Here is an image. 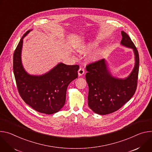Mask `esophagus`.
I'll return each mask as SVG.
<instances>
[{
  "mask_svg": "<svg viewBox=\"0 0 152 152\" xmlns=\"http://www.w3.org/2000/svg\"><path fill=\"white\" fill-rule=\"evenodd\" d=\"M78 74L79 76L83 75L84 74H85V69L82 68V67H80V68L78 71Z\"/></svg>",
  "mask_w": 152,
  "mask_h": 152,
  "instance_id": "esophagus-1",
  "label": "esophagus"
}]
</instances>
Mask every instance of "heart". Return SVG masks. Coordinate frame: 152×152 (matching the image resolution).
Returning a JSON list of instances; mask_svg holds the SVG:
<instances>
[{"label":"heart","mask_w":152,"mask_h":152,"mask_svg":"<svg viewBox=\"0 0 152 152\" xmlns=\"http://www.w3.org/2000/svg\"><path fill=\"white\" fill-rule=\"evenodd\" d=\"M98 45L96 42H92L90 43H88V44H86L85 45H83L80 48L79 51L81 53H89L95 48L98 47ZM104 54V51L103 50H98V51L95 54V56L94 57V59H98L100 58L103 56Z\"/></svg>","instance_id":"heart-1"}]
</instances>
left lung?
Instances as JSON below:
<instances>
[{
	"instance_id": "left-lung-1",
	"label": "left lung",
	"mask_w": 152,
	"mask_h": 152,
	"mask_svg": "<svg viewBox=\"0 0 152 152\" xmlns=\"http://www.w3.org/2000/svg\"><path fill=\"white\" fill-rule=\"evenodd\" d=\"M122 45L133 49L134 67L124 79L113 77L109 72L105 59L87 65L86 80L89 86L88 106L95 113L107 115L120 109L135 93L139 72L138 51L127 34L121 31Z\"/></svg>"
}]
</instances>
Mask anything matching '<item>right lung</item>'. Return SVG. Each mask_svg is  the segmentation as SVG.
Returning <instances> with one entry per match:
<instances>
[{"mask_svg": "<svg viewBox=\"0 0 152 152\" xmlns=\"http://www.w3.org/2000/svg\"><path fill=\"white\" fill-rule=\"evenodd\" d=\"M13 55V71L19 93L24 102L36 111L48 115L58 112L64 105L67 88L78 77L79 66L58 64L49 72L40 76L31 75L24 69L21 61L23 39Z\"/></svg>", "mask_w": 152, "mask_h": 152, "instance_id": "1", "label": "right lung"}]
</instances>
